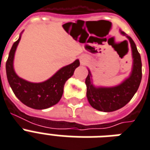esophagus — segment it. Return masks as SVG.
Instances as JSON below:
<instances>
[{
  "mask_svg": "<svg viewBox=\"0 0 150 150\" xmlns=\"http://www.w3.org/2000/svg\"><path fill=\"white\" fill-rule=\"evenodd\" d=\"M81 63L82 65H84L86 63V60L84 59H81Z\"/></svg>",
  "mask_w": 150,
  "mask_h": 150,
  "instance_id": "obj_1",
  "label": "esophagus"
}]
</instances>
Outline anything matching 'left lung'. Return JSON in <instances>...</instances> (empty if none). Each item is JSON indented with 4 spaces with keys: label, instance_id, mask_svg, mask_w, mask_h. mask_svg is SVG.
<instances>
[{
    "label": "left lung",
    "instance_id": "left-lung-1",
    "mask_svg": "<svg viewBox=\"0 0 150 150\" xmlns=\"http://www.w3.org/2000/svg\"><path fill=\"white\" fill-rule=\"evenodd\" d=\"M123 35L127 36L131 43L132 55L134 59L133 69L129 78L121 84L114 88H95L91 83V73L88 72L86 77L87 97L90 105L96 110L104 112H112L125 106L129 103L140 85L142 80V61L140 54L132 38L121 31Z\"/></svg>",
    "mask_w": 150,
    "mask_h": 150
}]
</instances>
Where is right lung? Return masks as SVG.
<instances>
[{
    "instance_id": "obj_1",
    "label": "right lung",
    "mask_w": 150,
    "mask_h": 150,
    "mask_svg": "<svg viewBox=\"0 0 150 150\" xmlns=\"http://www.w3.org/2000/svg\"><path fill=\"white\" fill-rule=\"evenodd\" d=\"M21 37L14 43L6 62V74L8 83L14 94L19 100L29 107L35 110H44L55 105L61 99L66 81L70 78L79 60L59 69L49 80L42 83H30L18 77L14 71L13 59L16 47Z\"/></svg>"
}]
</instances>
